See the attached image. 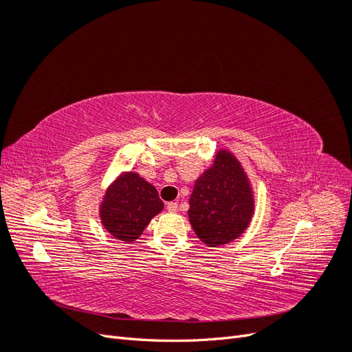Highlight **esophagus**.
<instances>
[{
  "instance_id": "34e87169",
  "label": "esophagus",
  "mask_w": 352,
  "mask_h": 352,
  "mask_svg": "<svg viewBox=\"0 0 352 352\" xmlns=\"http://www.w3.org/2000/svg\"><path fill=\"white\" fill-rule=\"evenodd\" d=\"M167 211H168V212H175V211H177V202H175V201L168 202V204H167Z\"/></svg>"
}]
</instances>
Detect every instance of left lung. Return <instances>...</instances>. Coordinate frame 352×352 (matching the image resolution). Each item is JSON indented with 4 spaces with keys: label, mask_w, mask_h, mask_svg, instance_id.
<instances>
[{
    "label": "left lung",
    "mask_w": 352,
    "mask_h": 352,
    "mask_svg": "<svg viewBox=\"0 0 352 352\" xmlns=\"http://www.w3.org/2000/svg\"><path fill=\"white\" fill-rule=\"evenodd\" d=\"M254 214L252 190L232 153L221 150L214 163L195 182L189 199V221L208 247L241 236Z\"/></svg>",
    "instance_id": "8db88e82"
}]
</instances>
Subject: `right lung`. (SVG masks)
Returning <instances> with one entry per match:
<instances>
[{
    "label": "right lung",
    "instance_id": "right-lung-1",
    "mask_svg": "<svg viewBox=\"0 0 352 352\" xmlns=\"http://www.w3.org/2000/svg\"><path fill=\"white\" fill-rule=\"evenodd\" d=\"M157 189L138 173L117 177L109 186L100 207L102 226L124 242L140 238L148 223L163 210Z\"/></svg>",
    "mask_w": 352,
    "mask_h": 352
}]
</instances>
